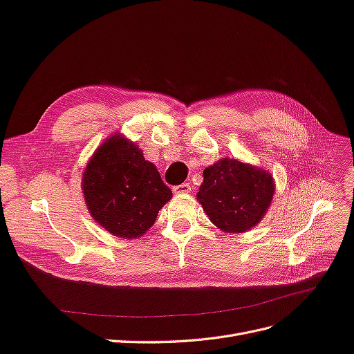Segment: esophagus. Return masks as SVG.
<instances>
[{
  "label": "esophagus",
  "mask_w": 354,
  "mask_h": 354,
  "mask_svg": "<svg viewBox=\"0 0 354 354\" xmlns=\"http://www.w3.org/2000/svg\"><path fill=\"white\" fill-rule=\"evenodd\" d=\"M188 191H191V185H189L188 183H184V184H180V185L174 187V193H175V194L188 193Z\"/></svg>",
  "instance_id": "1"
}]
</instances>
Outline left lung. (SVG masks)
<instances>
[{
    "label": "left lung",
    "instance_id": "obj_1",
    "mask_svg": "<svg viewBox=\"0 0 354 354\" xmlns=\"http://www.w3.org/2000/svg\"><path fill=\"white\" fill-rule=\"evenodd\" d=\"M274 180L266 170L222 158L203 171L197 200L209 219L225 233H243L266 215Z\"/></svg>",
    "mask_w": 354,
    "mask_h": 354
}]
</instances>
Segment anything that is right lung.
Wrapping results in <instances>:
<instances>
[{"label": "right lung", "mask_w": 354, "mask_h": 354, "mask_svg": "<svg viewBox=\"0 0 354 354\" xmlns=\"http://www.w3.org/2000/svg\"><path fill=\"white\" fill-rule=\"evenodd\" d=\"M90 215L111 234L136 239L147 233L171 191L157 167L129 139L115 135L97 148L83 174Z\"/></svg>", "instance_id": "right-lung-1"}]
</instances>
